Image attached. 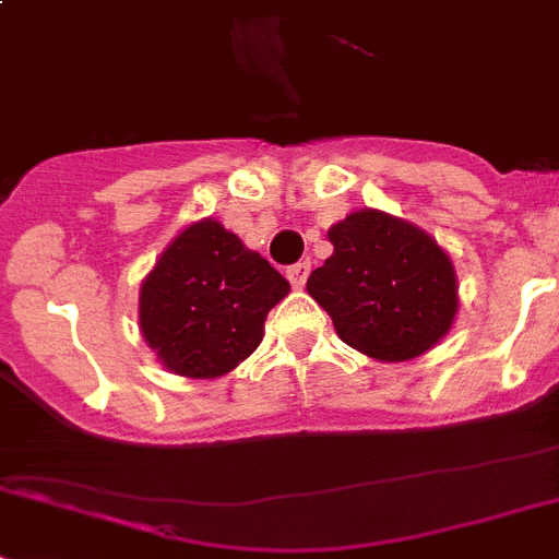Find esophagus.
<instances>
[{
	"mask_svg": "<svg viewBox=\"0 0 559 559\" xmlns=\"http://www.w3.org/2000/svg\"><path fill=\"white\" fill-rule=\"evenodd\" d=\"M309 272H312V263L298 261L293 263V266H287V280H290L293 287H304L309 280Z\"/></svg>",
	"mask_w": 559,
	"mask_h": 559,
	"instance_id": "1",
	"label": "esophagus"
}]
</instances>
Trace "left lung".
<instances>
[{
	"instance_id": "left-lung-1",
	"label": "left lung",
	"mask_w": 559,
	"mask_h": 559,
	"mask_svg": "<svg viewBox=\"0 0 559 559\" xmlns=\"http://www.w3.org/2000/svg\"><path fill=\"white\" fill-rule=\"evenodd\" d=\"M333 255L307 290L338 338L377 360H412L450 331L457 312L452 261L419 228L384 212H353L328 231Z\"/></svg>"
}]
</instances>
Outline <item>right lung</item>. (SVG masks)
I'll list each match as a JSON object with an SVG mask.
<instances>
[{
	"label": "right lung",
	"instance_id": "obj_1",
	"mask_svg": "<svg viewBox=\"0 0 559 559\" xmlns=\"http://www.w3.org/2000/svg\"><path fill=\"white\" fill-rule=\"evenodd\" d=\"M287 293L290 282L266 258L217 221H201L166 247L142 285V336L175 373L223 377L261 344L269 309Z\"/></svg>",
	"mask_w": 559,
	"mask_h": 559
}]
</instances>
